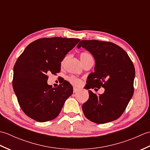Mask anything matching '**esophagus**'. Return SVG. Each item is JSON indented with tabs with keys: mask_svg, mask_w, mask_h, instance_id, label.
I'll return each instance as SVG.
<instances>
[{
	"mask_svg": "<svg viewBox=\"0 0 150 150\" xmlns=\"http://www.w3.org/2000/svg\"><path fill=\"white\" fill-rule=\"evenodd\" d=\"M79 90L77 88H73V93H76V92H77Z\"/></svg>",
	"mask_w": 150,
	"mask_h": 150,
	"instance_id": "1",
	"label": "esophagus"
}]
</instances>
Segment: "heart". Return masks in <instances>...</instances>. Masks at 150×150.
<instances>
[{"label": "heart", "instance_id": "1", "mask_svg": "<svg viewBox=\"0 0 150 150\" xmlns=\"http://www.w3.org/2000/svg\"><path fill=\"white\" fill-rule=\"evenodd\" d=\"M91 57L90 54H89L88 53H82L81 54V56H80V58H81V60L82 62H84L86 60H87L89 57ZM68 59V56H66L62 60L61 62V64L63 65L64 64V62H66V59ZM68 81L69 82H70V83H71L74 86H78L80 85L81 84V81L80 79H79L77 78H76L75 77H70L68 78Z\"/></svg>", "mask_w": 150, "mask_h": 150}]
</instances>
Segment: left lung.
Returning a JSON list of instances; mask_svg holds the SVG:
<instances>
[{
    "label": "left lung",
    "instance_id": "obj_1",
    "mask_svg": "<svg viewBox=\"0 0 150 150\" xmlns=\"http://www.w3.org/2000/svg\"><path fill=\"white\" fill-rule=\"evenodd\" d=\"M84 47L93 56L95 72L88 77L86 89L104 88L98 95L88 90L89 98L82 104L88 119L104 124L119 118L133 95L135 68L128 53L122 47L110 42L83 40L77 48Z\"/></svg>",
    "mask_w": 150,
    "mask_h": 150
}]
</instances>
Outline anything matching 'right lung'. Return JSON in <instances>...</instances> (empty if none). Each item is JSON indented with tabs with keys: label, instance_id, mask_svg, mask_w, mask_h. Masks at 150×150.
Here are the masks:
<instances>
[{
	"label": "right lung",
	"instance_id": "right-lung-1",
	"mask_svg": "<svg viewBox=\"0 0 150 150\" xmlns=\"http://www.w3.org/2000/svg\"><path fill=\"white\" fill-rule=\"evenodd\" d=\"M80 39L42 38L28 45L13 68V88L24 113L37 122L59 115L66 100L73 93L69 82L52 88L47 74L60 71L62 59Z\"/></svg>",
	"mask_w": 150,
	"mask_h": 150
}]
</instances>
